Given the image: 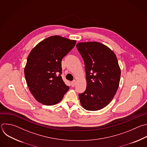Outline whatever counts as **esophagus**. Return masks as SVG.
<instances>
[{"instance_id": "obj_1", "label": "esophagus", "mask_w": 147, "mask_h": 147, "mask_svg": "<svg viewBox=\"0 0 147 147\" xmlns=\"http://www.w3.org/2000/svg\"><path fill=\"white\" fill-rule=\"evenodd\" d=\"M76 80H74V81H73L71 82V86L73 87V86H74L75 85H76Z\"/></svg>"}]
</instances>
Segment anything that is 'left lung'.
<instances>
[{"label": "left lung", "instance_id": "obj_1", "mask_svg": "<svg viewBox=\"0 0 147 147\" xmlns=\"http://www.w3.org/2000/svg\"><path fill=\"white\" fill-rule=\"evenodd\" d=\"M76 47L84 63L86 88L79 93L82 106L97 111L107 106L119 86L121 69L114 52L98 42H79Z\"/></svg>", "mask_w": 147, "mask_h": 147}]
</instances>
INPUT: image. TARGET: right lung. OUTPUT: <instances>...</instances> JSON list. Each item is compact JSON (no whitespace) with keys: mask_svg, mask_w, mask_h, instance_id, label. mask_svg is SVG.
<instances>
[{"mask_svg":"<svg viewBox=\"0 0 147 147\" xmlns=\"http://www.w3.org/2000/svg\"><path fill=\"white\" fill-rule=\"evenodd\" d=\"M76 43V40L53 36L40 42L30 53L25 77L30 92L38 102L47 106L56 105L69 90L61 76V62Z\"/></svg>","mask_w":147,"mask_h":147,"instance_id":"obj_1","label":"right lung"}]
</instances>
